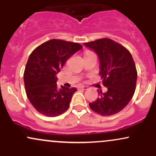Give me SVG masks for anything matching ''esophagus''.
I'll list each match as a JSON object with an SVG mask.
<instances>
[{
	"instance_id": "34e87169",
	"label": "esophagus",
	"mask_w": 156,
	"mask_h": 156,
	"mask_svg": "<svg viewBox=\"0 0 156 156\" xmlns=\"http://www.w3.org/2000/svg\"><path fill=\"white\" fill-rule=\"evenodd\" d=\"M79 89H83V90H87V89H88V87H87V86H80V87H79Z\"/></svg>"
}]
</instances>
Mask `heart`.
Listing matches in <instances>:
<instances>
[{
	"instance_id": "1",
	"label": "heart",
	"mask_w": 156,
	"mask_h": 156,
	"mask_svg": "<svg viewBox=\"0 0 156 156\" xmlns=\"http://www.w3.org/2000/svg\"><path fill=\"white\" fill-rule=\"evenodd\" d=\"M88 53H87V54H88Z\"/></svg>"
}]
</instances>
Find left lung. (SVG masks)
<instances>
[{
  "mask_svg": "<svg viewBox=\"0 0 156 156\" xmlns=\"http://www.w3.org/2000/svg\"><path fill=\"white\" fill-rule=\"evenodd\" d=\"M100 58V76L106 92L98 90V98L89 103L97 114L111 116L121 112L128 104L135 92L137 71L131 54L124 46L108 38L85 42Z\"/></svg>",
  "mask_w": 156,
  "mask_h": 156,
  "instance_id": "8db88e82",
  "label": "left lung"
}]
</instances>
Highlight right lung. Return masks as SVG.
Masks as SVG:
<instances>
[{
  "label": "right lung",
  "mask_w": 156,
  "mask_h": 156,
  "mask_svg": "<svg viewBox=\"0 0 156 156\" xmlns=\"http://www.w3.org/2000/svg\"><path fill=\"white\" fill-rule=\"evenodd\" d=\"M82 48L76 42L53 39L40 44L31 53L23 78L27 97L39 113L56 117L69 108L77 89L63 86L57 88L56 74L66 61Z\"/></svg>",
  "instance_id": "1"
}]
</instances>
